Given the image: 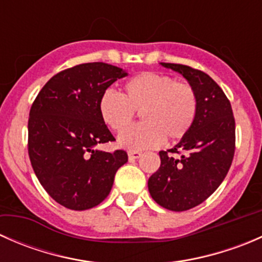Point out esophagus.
<instances>
[{
    "instance_id": "obj_1",
    "label": "esophagus",
    "mask_w": 262,
    "mask_h": 262,
    "mask_svg": "<svg viewBox=\"0 0 262 262\" xmlns=\"http://www.w3.org/2000/svg\"><path fill=\"white\" fill-rule=\"evenodd\" d=\"M141 156H142V152H139V150H129L128 152L129 160H137V158H139Z\"/></svg>"
}]
</instances>
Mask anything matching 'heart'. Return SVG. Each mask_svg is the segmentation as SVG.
<instances>
[{"label": "heart", "instance_id": "obj_1", "mask_svg": "<svg viewBox=\"0 0 262 262\" xmlns=\"http://www.w3.org/2000/svg\"><path fill=\"white\" fill-rule=\"evenodd\" d=\"M136 111L141 112L145 123L123 132L119 146L133 150L158 147L165 137L176 141L191 129L198 114L196 92L171 76L143 72L124 84L121 96L106 91L99 101L102 121L115 132L130 125Z\"/></svg>", "mask_w": 262, "mask_h": 262}]
</instances>
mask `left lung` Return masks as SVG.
<instances>
[{"instance_id":"1","label":"left lung","mask_w":262,"mask_h":262,"mask_svg":"<svg viewBox=\"0 0 262 262\" xmlns=\"http://www.w3.org/2000/svg\"><path fill=\"white\" fill-rule=\"evenodd\" d=\"M161 64L195 90L198 114L181 141L160 152L161 166L148 180V190L161 207L184 212L202 204L224 180L234 156L236 125L231 102L212 77L189 66ZM175 152L182 157L173 158Z\"/></svg>"}]
</instances>
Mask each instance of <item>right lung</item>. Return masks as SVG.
<instances>
[{"mask_svg":"<svg viewBox=\"0 0 262 262\" xmlns=\"http://www.w3.org/2000/svg\"><path fill=\"white\" fill-rule=\"evenodd\" d=\"M128 73L102 62L62 71L44 84L30 109L28 149L41 186L63 207L86 210L109 195L125 150L95 146L115 141L102 121L99 101Z\"/></svg>","mask_w":262,"mask_h":262,"instance_id":"1","label":"right lung"}]
</instances>
